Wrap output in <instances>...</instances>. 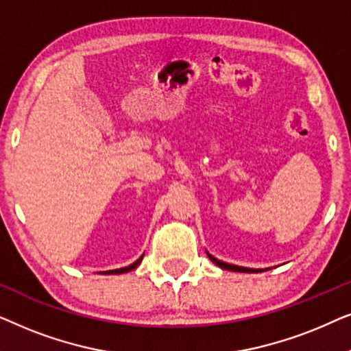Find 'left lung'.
<instances>
[{"label":"left lung","instance_id":"8db88e82","mask_svg":"<svg viewBox=\"0 0 351 351\" xmlns=\"http://www.w3.org/2000/svg\"><path fill=\"white\" fill-rule=\"evenodd\" d=\"M210 261H213L215 265H219L220 268H223V270H230V271H241V273H252V271H258V270H251V268H244V267H237V265H232V263H225V262H220L217 258L210 256L208 254Z\"/></svg>","mask_w":351,"mask_h":351}]
</instances>
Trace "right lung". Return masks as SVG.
<instances>
[{"mask_svg": "<svg viewBox=\"0 0 351 351\" xmlns=\"http://www.w3.org/2000/svg\"><path fill=\"white\" fill-rule=\"evenodd\" d=\"M141 262H142V257L138 258L137 262H134L132 265H129V267H124V268H118V270H110V271H105V273H107V275H110V273H112V275H117V273H126V271H131V270H134V268H136V267H137L138 263H141Z\"/></svg>", "mask_w": 351, "mask_h": 351, "instance_id": "add662e5", "label": "right lung"}]
</instances>
